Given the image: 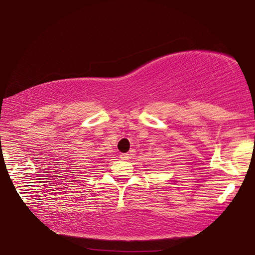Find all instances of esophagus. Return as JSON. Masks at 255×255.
Listing matches in <instances>:
<instances>
[{"mask_svg": "<svg viewBox=\"0 0 255 255\" xmlns=\"http://www.w3.org/2000/svg\"><path fill=\"white\" fill-rule=\"evenodd\" d=\"M128 158H129V154H127V153H121L120 154V159H123V160H127Z\"/></svg>", "mask_w": 255, "mask_h": 255, "instance_id": "1", "label": "esophagus"}]
</instances>
